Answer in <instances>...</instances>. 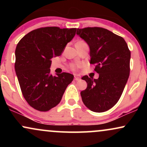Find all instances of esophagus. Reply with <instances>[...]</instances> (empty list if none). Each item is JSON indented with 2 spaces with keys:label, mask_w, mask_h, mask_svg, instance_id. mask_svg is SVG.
<instances>
[{
  "label": "esophagus",
  "mask_w": 147,
  "mask_h": 147,
  "mask_svg": "<svg viewBox=\"0 0 147 147\" xmlns=\"http://www.w3.org/2000/svg\"><path fill=\"white\" fill-rule=\"evenodd\" d=\"M74 79H75V81H79V80H80V77H79L78 76H77V75H75V78H74Z\"/></svg>",
  "instance_id": "obj_1"
}]
</instances>
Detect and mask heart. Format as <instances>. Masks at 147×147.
I'll use <instances>...</instances> for the list:
<instances>
[{
  "label": "heart",
  "mask_w": 147,
  "mask_h": 147,
  "mask_svg": "<svg viewBox=\"0 0 147 147\" xmlns=\"http://www.w3.org/2000/svg\"><path fill=\"white\" fill-rule=\"evenodd\" d=\"M79 42H84V41H79ZM76 67H77V66H76L75 65H71L72 69H75Z\"/></svg>",
  "instance_id": "obj_1"
}]
</instances>
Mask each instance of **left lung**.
<instances>
[{
	"label": "left lung",
	"mask_w": 147,
	"mask_h": 147,
	"mask_svg": "<svg viewBox=\"0 0 147 147\" xmlns=\"http://www.w3.org/2000/svg\"><path fill=\"white\" fill-rule=\"evenodd\" d=\"M77 34L90 48V63L95 64L98 79L82 77L87 83L81 92L87 108L96 113L111 109L117 104L129 77L131 52L122 37L102 28L77 29Z\"/></svg>",
	"instance_id": "left-lung-1"
}]
</instances>
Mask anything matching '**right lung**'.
Segmentation results:
<instances>
[{
	"label": "right lung",
	"instance_id": "add662e5",
	"mask_svg": "<svg viewBox=\"0 0 147 147\" xmlns=\"http://www.w3.org/2000/svg\"><path fill=\"white\" fill-rule=\"evenodd\" d=\"M77 28L45 27L32 30L21 38L15 50V71L23 97L30 106L48 111L61 100L73 75L52 76L51 59L60 56L73 38Z\"/></svg>",
	"mask_w": 147,
	"mask_h": 147
}]
</instances>
